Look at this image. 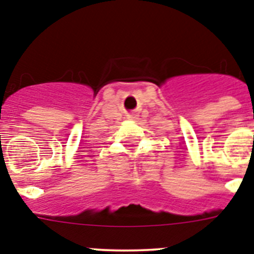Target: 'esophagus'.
I'll use <instances>...</instances> for the list:
<instances>
[{
	"label": "esophagus",
	"mask_w": 254,
	"mask_h": 254,
	"mask_svg": "<svg viewBox=\"0 0 254 254\" xmlns=\"http://www.w3.org/2000/svg\"><path fill=\"white\" fill-rule=\"evenodd\" d=\"M127 118H128V120H137L138 114L137 113H131V114H128V116H127Z\"/></svg>",
	"instance_id": "1"
}]
</instances>
